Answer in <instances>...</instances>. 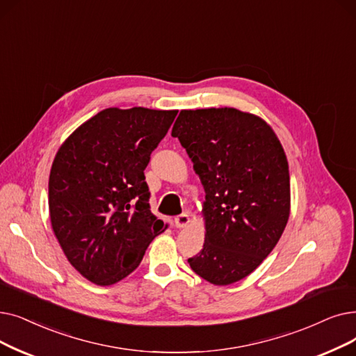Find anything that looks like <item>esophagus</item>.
I'll return each instance as SVG.
<instances>
[{
  "label": "esophagus",
  "mask_w": 356,
  "mask_h": 356,
  "mask_svg": "<svg viewBox=\"0 0 356 356\" xmlns=\"http://www.w3.org/2000/svg\"><path fill=\"white\" fill-rule=\"evenodd\" d=\"M189 215L188 213H180V215H177L176 218H175V224H176V227L177 228H184L186 227L188 224H189Z\"/></svg>",
  "instance_id": "obj_1"
}]
</instances>
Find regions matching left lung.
Here are the masks:
<instances>
[{"label": "left lung", "instance_id": "1", "mask_svg": "<svg viewBox=\"0 0 356 356\" xmlns=\"http://www.w3.org/2000/svg\"><path fill=\"white\" fill-rule=\"evenodd\" d=\"M172 136L207 193L204 249L189 265L213 285L234 284L268 257L288 222L284 148L265 120L233 107L181 111Z\"/></svg>", "mask_w": 356, "mask_h": 356}]
</instances>
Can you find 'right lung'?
Segmentation results:
<instances>
[{"mask_svg":"<svg viewBox=\"0 0 356 356\" xmlns=\"http://www.w3.org/2000/svg\"><path fill=\"white\" fill-rule=\"evenodd\" d=\"M177 111L104 109L56 152L49 176L54 233L88 281L112 285L140 266L167 227L149 211L144 170Z\"/></svg>","mask_w":356,"mask_h":356,"instance_id":"1","label":"right lung"}]
</instances>
